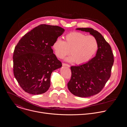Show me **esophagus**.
I'll list each match as a JSON object with an SVG mask.
<instances>
[{
  "instance_id": "obj_1",
  "label": "esophagus",
  "mask_w": 127,
  "mask_h": 127,
  "mask_svg": "<svg viewBox=\"0 0 127 127\" xmlns=\"http://www.w3.org/2000/svg\"><path fill=\"white\" fill-rule=\"evenodd\" d=\"M63 66H66L68 67H70V65H69V64H65V63H63Z\"/></svg>"
}]
</instances>
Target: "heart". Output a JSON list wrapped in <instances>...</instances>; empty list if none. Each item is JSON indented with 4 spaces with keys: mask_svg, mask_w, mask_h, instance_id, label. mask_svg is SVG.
I'll return each instance as SVG.
<instances>
[{
    "mask_svg": "<svg viewBox=\"0 0 127 127\" xmlns=\"http://www.w3.org/2000/svg\"><path fill=\"white\" fill-rule=\"evenodd\" d=\"M65 41L60 38L55 40L52 47L56 56L63 59L70 53L72 56L66 58L69 62L83 64L88 62L95 54L98 47L96 38L92 36H86L82 33L73 32L65 36Z\"/></svg>",
    "mask_w": 127,
    "mask_h": 127,
    "instance_id": "b5f03b06",
    "label": "heart"
}]
</instances>
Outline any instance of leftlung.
Segmentation results:
<instances>
[{"instance_id": "8db88e82", "label": "left lung", "mask_w": 127, "mask_h": 127, "mask_svg": "<svg viewBox=\"0 0 127 127\" xmlns=\"http://www.w3.org/2000/svg\"><path fill=\"white\" fill-rule=\"evenodd\" d=\"M89 32L98 42L96 56L86 64L71 66V77L67 84L69 91L73 95L88 97L100 92L108 81L114 62L111 47L97 31L91 28L76 29Z\"/></svg>"}]
</instances>
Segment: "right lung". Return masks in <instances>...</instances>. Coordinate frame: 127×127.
Instances as JSON below:
<instances>
[{
	"label": "right lung",
	"instance_id": "right-lung-1",
	"mask_svg": "<svg viewBox=\"0 0 127 127\" xmlns=\"http://www.w3.org/2000/svg\"><path fill=\"white\" fill-rule=\"evenodd\" d=\"M64 32L58 26L41 24L19 40L14 52L13 71L25 92L41 94L50 88L51 73L62 66L52 46Z\"/></svg>",
	"mask_w": 127,
	"mask_h": 127
}]
</instances>
